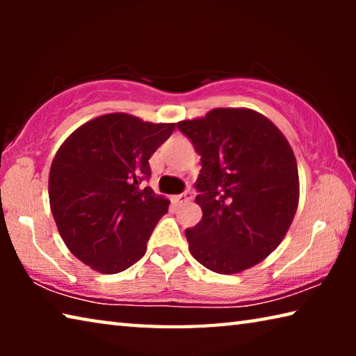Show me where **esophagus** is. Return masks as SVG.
I'll return each instance as SVG.
<instances>
[{
	"instance_id": "esophagus-1",
	"label": "esophagus",
	"mask_w": 356,
	"mask_h": 356,
	"mask_svg": "<svg viewBox=\"0 0 356 356\" xmlns=\"http://www.w3.org/2000/svg\"><path fill=\"white\" fill-rule=\"evenodd\" d=\"M191 197H193V193L190 190H186V191L182 193V195H177L176 197H174V200H176L177 204H185V202H188Z\"/></svg>"
}]
</instances>
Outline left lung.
Listing matches in <instances>:
<instances>
[{
	"instance_id": "1",
	"label": "left lung",
	"mask_w": 356,
	"mask_h": 356,
	"mask_svg": "<svg viewBox=\"0 0 356 356\" xmlns=\"http://www.w3.org/2000/svg\"><path fill=\"white\" fill-rule=\"evenodd\" d=\"M177 129L201 155L196 204L202 220L186 229L191 256L215 273L262 262L292 225L300 182L293 150L280 129L248 108H215Z\"/></svg>"
}]
</instances>
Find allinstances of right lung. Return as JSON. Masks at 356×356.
Listing matches in <instances>:
<instances>
[{
    "mask_svg": "<svg viewBox=\"0 0 356 356\" xmlns=\"http://www.w3.org/2000/svg\"><path fill=\"white\" fill-rule=\"evenodd\" d=\"M174 127L104 114L58 149L48 176L53 218L72 254L95 272H124L146 252L170 201L143 182L150 177L149 159Z\"/></svg>",
    "mask_w": 356,
    "mask_h": 356,
    "instance_id": "right-lung-1",
    "label": "right lung"
}]
</instances>
